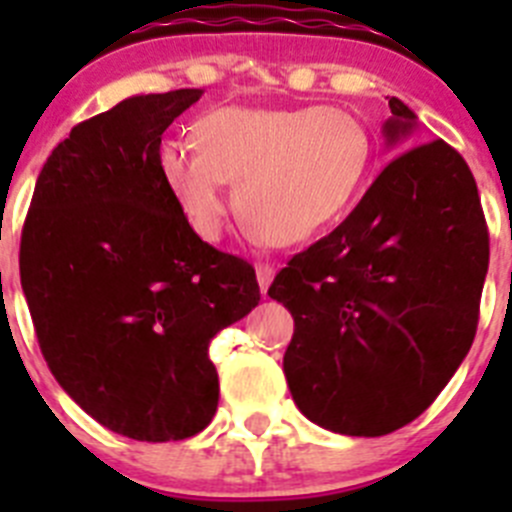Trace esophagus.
<instances>
[{"label":"esophagus","instance_id":"1","mask_svg":"<svg viewBox=\"0 0 512 512\" xmlns=\"http://www.w3.org/2000/svg\"><path fill=\"white\" fill-rule=\"evenodd\" d=\"M256 279H259L261 292H264V295H266V289H269L271 282H274V266H271V264H259V266H256Z\"/></svg>","mask_w":512,"mask_h":512}]
</instances>
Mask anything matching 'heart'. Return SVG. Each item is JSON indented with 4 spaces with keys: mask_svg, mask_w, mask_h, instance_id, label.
I'll return each instance as SVG.
<instances>
[{
    "mask_svg": "<svg viewBox=\"0 0 512 512\" xmlns=\"http://www.w3.org/2000/svg\"><path fill=\"white\" fill-rule=\"evenodd\" d=\"M194 143H164L158 169L205 241L223 233L225 182L261 241L295 246L351 210L372 166L366 128L336 107H217L197 120Z\"/></svg>",
    "mask_w": 512,
    "mask_h": 512,
    "instance_id": "1",
    "label": "heart"
}]
</instances>
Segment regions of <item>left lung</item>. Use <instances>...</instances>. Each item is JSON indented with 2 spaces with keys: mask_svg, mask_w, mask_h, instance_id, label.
Listing matches in <instances>:
<instances>
[{
  "mask_svg": "<svg viewBox=\"0 0 512 512\" xmlns=\"http://www.w3.org/2000/svg\"><path fill=\"white\" fill-rule=\"evenodd\" d=\"M387 146L418 125L390 99ZM490 235L467 161L443 140L397 153L333 233L292 256L269 297L295 318L284 374L297 408L343 436L418 418L472 348Z\"/></svg>",
  "mask_w": 512,
  "mask_h": 512,
  "instance_id": "1",
  "label": "left lung"
}]
</instances>
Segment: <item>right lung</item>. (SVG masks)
<instances>
[{
    "label": "right lung",
    "instance_id": "right-lung-1",
    "mask_svg": "<svg viewBox=\"0 0 512 512\" xmlns=\"http://www.w3.org/2000/svg\"><path fill=\"white\" fill-rule=\"evenodd\" d=\"M202 89L138 94L79 122L35 184L20 282L66 395L135 441H182L217 410L212 338L259 305L248 261L194 233L158 169Z\"/></svg>",
    "mask_w": 512,
    "mask_h": 512
}]
</instances>
